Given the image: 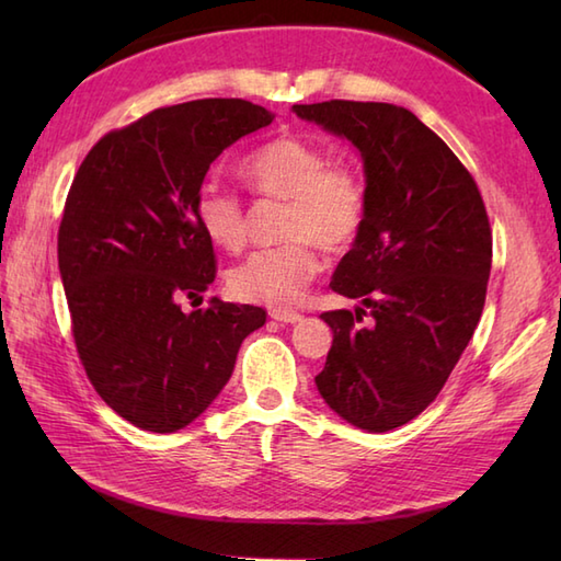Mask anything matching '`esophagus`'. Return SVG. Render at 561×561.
<instances>
[{
	"label": "esophagus",
	"mask_w": 561,
	"mask_h": 561,
	"mask_svg": "<svg viewBox=\"0 0 561 561\" xmlns=\"http://www.w3.org/2000/svg\"><path fill=\"white\" fill-rule=\"evenodd\" d=\"M270 318L277 320V323H287V325H289V323H299V320H301L299 313H294V311H277V308H272Z\"/></svg>",
	"instance_id": "34e87169"
}]
</instances>
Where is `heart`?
Returning a JSON list of instances; mask_svg holds the SVG:
<instances>
[{
	"label": "heart",
	"instance_id": "heart-1",
	"mask_svg": "<svg viewBox=\"0 0 561 561\" xmlns=\"http://www.w3.org/2000/svg\"><path fill=\"white\" fill-rule=\"evenodd\" d=\"M245 183L262 197L284 199L282 236L287 243L255 250L231 267L226 284L241 301L291 308L320 272L316 243L344 250L359 238L368 195L359 171L330 165L328 153L294 135L270 139L241 163ZM195 217L202 233L221 250L245 243V209L241 199L217 183L197 190Z\"/></svg>",
	"mask_w": 561,
	"mask_h": 561
}]
</instances>
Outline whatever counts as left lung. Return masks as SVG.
<instances>
[{"label":"left lung","mask_w":561,"mask_h":561,"mask_svg":"<svg viewBox=\"0 0 561 561\" xmlns=\"http://www.w3.org/2000/svg\"><path fill=\"white\" fill-rule=\"evenodd\" d=\"M294 113L352 141L364 163V229L330 282L362 306L320 316L332 347L316 386L344 422L383 434L434 402L480 323L490 219L468 169L414 113L359 101ZM366 312L375 320L359 327Z\"/></svg>","instance_id":"obj_1"}]
</instances>
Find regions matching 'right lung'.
Returning <instances> with one entry per match:
<instances>
[{"label": "right lung", "instance_id": "1", "mask_svg": "<svg viewBox=\"0 0 561 561\" xmlns=\"http://www.w3.org/2000/svg\"><path fill=\"white\" fill-rule=\"evenodd\" d=\"M272 121L241 99L159 108L105 135L71 183L57 260L79 359L99 396L145 432L195 422L229 383L241 342L265 325L257 306L185 313L181 304L217 272L197 190L224 149Z\"/></svg>", "mask_w": 561, "mask_h": 561}]
</instances>
